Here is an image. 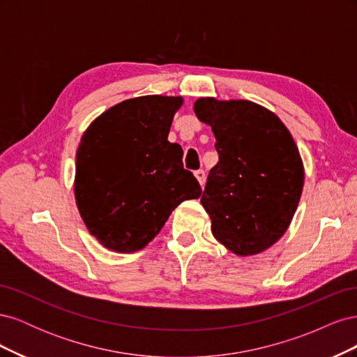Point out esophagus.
Returning a JSON list of instances; mask_svg holds the SVG:
<instances>
[{
  "instance_id": "esophagus-1",
  "label": "esophagus",
  "mask_w": 357,
  "mask_h": 357,
  "mask_svg": "<svg viewBox=\"0 0 357 357\" xmlns=\"http://www.w3.org/2000/svg\"><path fill=\"white\" fill-rule=\"evenodd\" d=\"M195 177L198 178V181H199V185H201V186H204V185H205V178H207V177H205V171H204V169H198V171L195 172Z\"/></svg>"
}]
</instances>
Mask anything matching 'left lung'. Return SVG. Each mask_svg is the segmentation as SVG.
<instances>
[{
    "label": "left lung",
    "instance_id": "obj_1",
    "mask_svg": "<svg viewBox=\"0 0 357 357\" xmlns=\"http://www.w3.org/2000/svg\"><path fill=\"white\" fill-rule=\"evenodd\" d=\"M211 126L219 162L201 204L214 238L238 256L257 255L282 238L304 186V165L284 123L245 100L199 98L193 105Z\"/></svg>",
    "mask_w": 357,
    "mask_h": 357
}]
</instances>
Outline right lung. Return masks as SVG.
<instances>
[{
    "label": "right lung",
    "mask_w": 357,
    "mask_h": 357,
    "mask_svg": "<svg viewBox=\"0 0 357 357\" xmlns=\"http://www.w3.org/2000/svg\"><path fill=\"white\" fill-rule=\"evenodd\" d=\"M181 104V96H138L104 112L84 131L75 155V204L105 248L139 250L180 202L199 198L198 180L183 168V149L168 142Z\"/></svg>",
    "instance_id": "right-lung-1"
}]
</instances>
